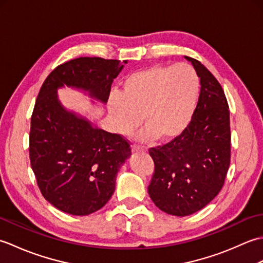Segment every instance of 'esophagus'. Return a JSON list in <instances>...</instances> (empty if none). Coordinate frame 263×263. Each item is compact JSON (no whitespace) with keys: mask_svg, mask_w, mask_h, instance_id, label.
<instances>
[{"mask_svg":"<svg viewBox=\"0 0 263 263\" xmlns=\"http://www.w3.org/2000/svg\"><path fill=\"white\" fill-rule=\"evenodd\" d=\"M131 150H132V153H146L147 152L146 149H143L141 147H138V146H132Z\"/></svg>","mask_w":263,"mask_h":263,"instance_id":"34e87169","label":"esophagus"}]
</instances>
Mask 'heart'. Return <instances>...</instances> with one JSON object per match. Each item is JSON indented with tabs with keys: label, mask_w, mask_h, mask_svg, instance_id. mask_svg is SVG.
Listing matches in <instances>:
<instances>
[{
	"label": "heart",
	"mask_w": 263,
	"mask_h": 263,
	"mask_svg": "<svg viewBox=\"0 0 263 263\" xmlns=\"http://www.w3.org/2000/svg\"><path fill=\"white\" fill-rule=\"evenodd\" d=\"M199 96L200 79L191 65H154L128 76L121 93L110 96L108 110L121 135L135 131L142 116L141 141H170L190 125Z\"/></svg>",
	"instance_id": "heart-1"
}]
</instances>
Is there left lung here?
<instances>
[{
	"mask_svg": "<svg viewBox=\"0 0 263 263\" xmlns=\"http://www.w3.org/2000/svg\"><path fill=\"white\" fill-rule=\"evenodd\" d=\"M184 58L200 79L195 114L180 137L149 150L155 163L149 197L161 211L177 217L201 210L219 193L231 163L230 110L224 90L203 64Z\"/></svg>",
	"mask_w": 263,
	"mask_h": 263,
	"instance_id": "obj_1",
	"label": "left lung"
}]
</instances>
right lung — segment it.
<instances>
[{"label":"right lung","mask_w":263,"mask_h":263,"mask_svg":"<svg viewBox=\"0 0 263 263\" xmlns=\"http://www.w3.org/2000/svg\"><path fill=\"white\" fill-rule=\"evenodd\" d=\"M123 68L119 60H71L51 72L38 93L29 136L31 168L44 198L66 214L87 216L108 202L131 148L121 136L64 107L58 90L69 87L106 104Z\"/></svg>","instance_id":"add662e5"}]
</instances>
